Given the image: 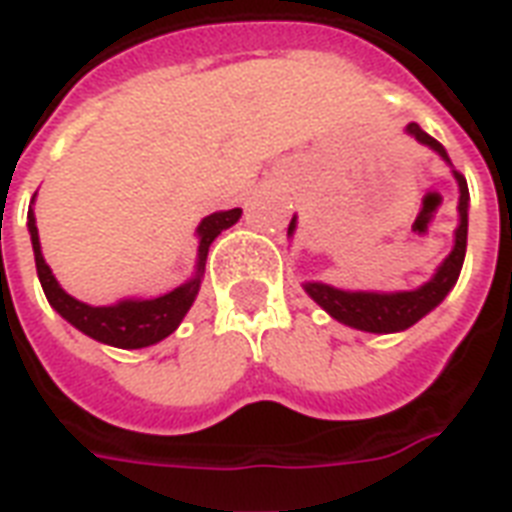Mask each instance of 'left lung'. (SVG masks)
<instances>
[{
    "mask_svg": "<svg viewBox=\"0 0 512 512\" xmlns=\"http://www.w3.org/2000/svg\"><path fill=\"white\" fill-rule=\"evenodd\" d=\"M405 134L413 136L416 142L435 150L443 161L451 166L446 147L432 139L427 131H421L419 123H408ZM456 185H459V225L454 230V249L448 252V257L438 265V271L432 273V279L424 282L416 290H400V292H370V290H338L333 284L322 282H306L303 290L308 292V298L314 300L317 306H322L333 319H338L341 325H349L354 330H365V333H400L408 330L419 319H424L443 303L448 292L454 290L456 279L462 273L464 252H467V209H470V190H467V179L451 166ZM298 228V217H292L287 236H292Z\"/></svg>",
    "mask_w": 512,
    "mask_h": 512,
    "instance_id": "obj_1",
    "label": "left lung"
}]
</instances>
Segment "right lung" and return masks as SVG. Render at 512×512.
<instances>
[{"label":"right lung","mask_w":512,"mask_h":512,"mask_svg":"<svg viewBox=\"0 0 512 512\" xmlns=\"http://www.w3.org/2000/svg\"><path fill=\"white\" fill-rule=\"evenodd\" d=\"M241 217V209H228V212H214L201 220L195 236H198V260H195V273L185 284H179L166 295L158 298H123L112 303V306H91L83 300L72 298L69 292L58 284V279L50 271V265L42 257V247H39V230L34 209H29L26 225H29L31 247H34V263H37V276L45 298L58 314L77 327L80 333L88 338L107 346H117V349H144L152 343L169 338L179 327V322L185 319V314L193 306L195 295L201 290V279H204L206 255L212 241L220 236L222 230H228L230 225H236Z\"/></svg>","instance_id":"add662e5"}]
</instances>
